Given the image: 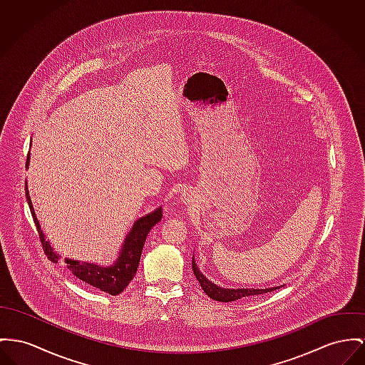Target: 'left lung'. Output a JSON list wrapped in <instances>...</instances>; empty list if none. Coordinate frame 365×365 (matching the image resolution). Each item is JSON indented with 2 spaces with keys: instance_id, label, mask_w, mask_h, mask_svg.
Instances as JSON below:
<instances>
[{
  "instance_id": "1",
  "label": "left lung",
  "mask_w": 365,
  "mask_h": 365,
  "mask_svg": "<svg viewBox=\"0 0 365 365\" xmlns=\"http://www.w3.org/2000/svg\"><path fill=\"white\" fill-rule=\"evenodd\" d=\"M192 269H194L195 277L199 281L202 289L210 299L217 300V302H225L227 303V302H234V300L247 297V296H259V294L278 289V288H269V289H224V288H220L217 285H215L203 274H200V271L197 269L196 264H195L194 257H192Z\"/></svg>"
}]
</instances>
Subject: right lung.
I'll use <instances>...</instances> for the list:
<instances>
[{"mask_svg":"<svg viewBox=\"0 0 365 365\" xmlns=\"http://www.w3.org/2000/svg\"><path fill=\"white\" fill-rule=\"evenodd\" d=\"M29 159H30V155L27 153L26 168L29 165ZM25 188L26 199H27L31 216L34 220L36 228L38 231V237H40V241L43 245V250L52 263H58L59 256L52 250L48 241H46V238H44V234L41 231L38 220L36 217V213H34V209H33V205H31L26 184ZM162 217H163L162 207H159L153 213H149V215H146L145 217H141L133 225L131 231L128 232L125 241L123 243L120 256H119V259L116 260V263L113 266L99 267L97 264L78 263L76 260L66 259L65 262L68 263V269L73 274L76 278L81 279L83 282H86L91 287H96L101 291L108 292L109 294H113V296L122 293L137 272V268L140 264V259H141V253H143V247H144V243H145L146 235L149 234L152 227L162 220Z\"/></svg>","mask_w":365,"mask_h":365,"instance_id":"obj_1","label":"right lung"}]
</instances>
